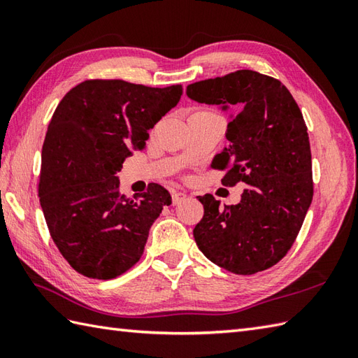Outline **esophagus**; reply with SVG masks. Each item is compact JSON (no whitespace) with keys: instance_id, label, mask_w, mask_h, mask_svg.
Returning a JSON list of instances; mask_svg holds the SVG:
<instances>
[{"instance_id":"esophagus-1","label":"esophagus","mask_w":358,"mask_h":358,"mask_svg":"<svg viewBox=\"0 0 358 358\" xmlns=\"http://www.w3.org/2000/svg\"><path fill=\"white\" fill-rule=\"evenodd\" d=\"M186 199V194L181 191H172V203L178 204L180 201H183Z\"/></svg>"}]
</instances>
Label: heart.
I'll return each mask as SVG.
<instances>
[{"label": "heart", "instance_id": "b5f03b06", "mask_svg": "<svg viewBox=\"0 0 358 358\" xmlns=\"http://www.w3.org/2000/svg\"><path fill=\"white\" fill-rule=\"evenodd\" d=\"M196 112H210V110H196Z\"/></svg>", "mask_w": 358, "mask_h": 358}]
</instances>
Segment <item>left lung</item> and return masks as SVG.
<instances>
[{"instance_id":"8db88e82","label":"left lung","mask_w":358,"mask_h":358,"mask_svg":"<svg viewBox=\"0 0 358 358\" xmlns=\"http://www.w3.org/2000/svg\"><path fill=\"white\" fill-rule=\"evenodd\" d=\"M189 98L231 104L238 110L227 124L229 148L212 167L222 185H245L238 204L220 208L212 195L195 226L196 246L212 263L238 275H252L283 258L299 235L314 195L308 127L283 83L255 71L189 85Z\"/></svg>"}]
</instances>
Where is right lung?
Here are the masks:
<instances>
[{
  "instance_id": "obj_1",
  "label": "right lung",
  "mask_w": 358,
  "mask_h": 358,
  "mask_svg": "<svg viewBox=\"0 0 358 358\" xmlns=\"http://www.w3.org/2000/svg\"><path fill=\"white\" fill-rule=\"evenodd\" d=\"M183 86L86 80L57 106L41 152L38 196L59 254L78 273L112 280L138 263L152 223L172 203L149 183L121 195L117 173L148 131L177 106Z\"/></svg>"
}]
</instances>
